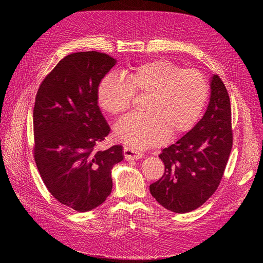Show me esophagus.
<instances>
[{
    "label": "esophagus",
    "instance_id": "34e87169",
    "mask_svg": "<svg viewBox=\"0 0 263 263\" xmlns=\"http://www.w3.org/2000/svg\"><path fill=\"white\" fill-rule=\"evenodd\" d=\"M123 155H124V160L126 161H132V160H140L143 158V154L141 151H137L133 148L124 146L123 147Z\"/></svg>",
    "mask_w": 263,
    "mask_h": 263
}]
</instances>
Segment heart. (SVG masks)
<instances>
[{"label":"heart","instance_id":"obj_1","mask_svg":"<svg viewBox=\"0 0 263 263\" xmlns=\"http://www.w3.org/2000/svg\"><path fill=\"white\" fill-rule=\"evenodd\" d=\"M135 95H147L143 114L121 118L116 139L136 149L158 146L181 135L198 120L209 95L206 79L194 69L165 61H149L132 68L124 78L108 74L98 87L100 106L110 115L130 108Z\"/></svg>","mask_w":263,"mask_h":263}]
</instances>
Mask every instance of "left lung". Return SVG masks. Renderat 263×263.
<instances>
[{
    "label": "left lung",
    "mask_w": 263,
    "mask_h": 263,
    "mask_svg": "<svg viewBox=\"0 0 263 263\" xmlns=\"http://www.w3.org/2000/svg\"><path fill=\"white\" fill-rule=\"evenodd\" d=\"M209 105L196 126L162 150L165 171L149 186L165 209L187 213L208 200L217 190L232 148L231 106L228 91L212 76Z\"/></svg>",
    "instance_id": "8db88e82"
}]
</instances>
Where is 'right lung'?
Here are the masks:
<instances>
[{
  "mask_svg": "<svg viewBox=\"0 0 263 263\" xmlns=\"http://www.w3.org/2000/svg\"><path fill=\"white\" fill-rule=\"evenodd\" d=\"M116 60L97 51L67 55L41 83L33 112L34 158L52 196L78 212L103 203L123 148L97 146L110 129L98 106L101 80Z\"/></svg>",
  "mask_w": 263,
  "mask_h": 263,
  "instance_id": "1",
  "label": "right lung"
}]
</instances>
